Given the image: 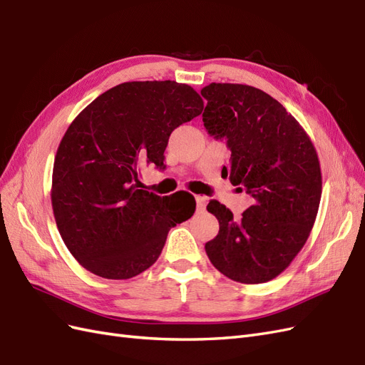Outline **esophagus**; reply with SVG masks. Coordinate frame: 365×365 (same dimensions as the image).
Masks as SVG:
<instances>
[{
    "label": "esophagus",
    "mask_w": 365,
    "mask_h": 365,
    "mask_svg": "<svg viewBox=\"0 0 365 365\" xmlns=\"http://www.w3.org/2000/svg\"><path fill=\"white\" fill-rule=\"evenodd\" d=\"M195 200H196V210H197V213H202L204 210H205V205H207V197H205V196H201V195H197V196H195Z\"/></svg>",
    "instance_id": "esophagus-1"
}]
</instances>
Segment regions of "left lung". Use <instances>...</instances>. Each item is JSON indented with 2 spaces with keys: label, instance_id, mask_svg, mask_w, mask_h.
Returning a JSON list of instances; mask_svg holds the SVG:
<instances>
[{
  "label": "left lung",
  "instance_id": "8db88e82",
  "mask_svg": "<svg viewBox=\"0 0 365 365\" xmlns=\"http://www.w3.org/2000/svg\"><path fill=\"white\" fill-rule=\"evenodd\" d=\"M201 94L205 129L225 138L231 152L222 176L254 197L239 220L222 204L207 205L219 233L205 252L231 280L269 282L289 267L314 227L322 200L317 150L302 125L259 88L210 83Z\"/></svg>",
  "mask_w": 365,
  "mask_h": 365
}]
</instances>
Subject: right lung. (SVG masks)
I'll list each match as a JSON object with an SVG mask.
<instances>
[{"label": "right lung", "mask_w": 365, "mask_h": 365, "mask_svg": "<svg viewBox=\"0 0 365 365\" xmlns=\"http://www.w3.org/2000/svg\"><path fill=\"white\" fill-rule=\"evenodd\" d=\"M202 109L185 83L125 82L73 120L54 158L51 205L62 240L85 269L135 277L157 262L169 230L192 217L193 196L182 204L176 193H149L138 176L143 165L164 168L172 130Z\"/></svg>", "instance_id": "1"}]
</instances>
